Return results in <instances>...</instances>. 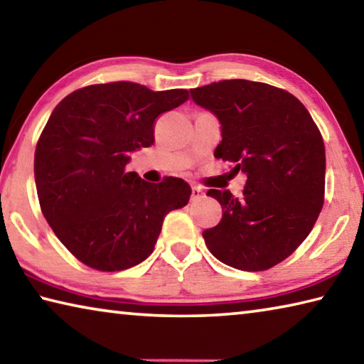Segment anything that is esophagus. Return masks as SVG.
Masks as SVG:
<instances>
[{"instance_id":"1","label":"esophagus","mask_w":364,"mask_h":364,"mask_svg":"<svg viewBox=\"0 0 364 364\" xmlns=\"http://www.w3.org/2000/svg\"><path fill=\"white\" fill-rule=\"evenodd\" d=\"M204 196H205L204 189H202L200 186H197V184H193V194H191V199L197 200V199H202Z\"/></svg>"}]
</instances>
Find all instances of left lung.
<instances>
[{
    "mask_svg": "<svg viewBox=\"0 0 364 364\" xmlns=\"http://www.w3.org/2000/svg\"><path fill=\"white\" fill-rule=\"evenodd\" d=\"M197 106L217 117L215 157L247 176L244 197L210 189L223 217L202 236L228 267L263 271L284 260L315 226L324 202L326 152L311 115L284 90L250 80L191 90Z\"/></svg>",
    "mask_w": 364,
    "mask_h": 364,
    "instance_id": "8db88e82",
    "label": "left lung"
}]
</instances>
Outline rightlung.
<instances>
[{
	"label": "right lung",
	"instance_id": "obj_1",
	"mask_svg": "<svg viewBox=\"0 0 364 364\" xmlns=\"http://www.w3.org/2000/svg\"><path fill=\"white\" fill-rule=\"evenodd\" d=\"M188 97L115 82L73 91L53 110L35 151L36 193L54 234L82 263L100 271L141 263L167 213L189 202L181 178L151 184L125 171L132 154L154 143V120Z\"/></svg>",
	"mask_w": 364,
	"mask_h": 364
}]
</instances>
